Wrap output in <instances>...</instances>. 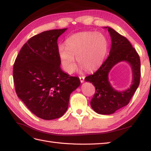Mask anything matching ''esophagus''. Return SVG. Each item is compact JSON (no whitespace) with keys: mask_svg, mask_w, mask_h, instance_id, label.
I'll use <instances>...</instances> for the list:
<instances>
[{"mask_svg":"<svg viewBox=\"0 0 151 151\" xmlns=\"http://www.w3.org/2000/svg\"><path fill=\"white\" fill-rule=\"evenodd\" d=\"M79 79H80L81 83H83L84 80H85V78L83 76H80V77H79Z\"/></svg>","mask_w":151,"mask_h":151,"instance_id":"1","label":"esophagus"}]
</instances>
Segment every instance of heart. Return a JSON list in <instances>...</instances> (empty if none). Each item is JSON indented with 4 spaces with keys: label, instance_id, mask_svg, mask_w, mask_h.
<instances>
[{
    "label": "heart",
    "instance_id": "1",
    "mask_svg": "<svg viewBox=\"0 0 151 151\" xmlns=\"http://www.w3.org/2000/svg\"><path fill=\"white\" fill-rule=\"evenodd\" d=\"M109 42L103 34L78 32L66 41V46L60 45L58 55L63 70L72 73L76 67L75 58L81 68L93 71L101 66L106 55Z\"/></svg>",
    "mask_w": 151,
    "mask_h": 151
}]
</instances>
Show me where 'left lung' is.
I'll return each instance as SVG.
<instances>
[{"label":"left lung","mask_w":151,"mask_h":151,"mask_svg":"<svg viewBox=\"0 0 151 151\" xmlns=\"http://www.w3.org/2000/svg\"><path fill=\"white\" fill-rule=\"evenodd\" d=\"M104 27L109 31L112 41L109 56L99 69L93 75L87 76L85 81L95 87V95L91 101L93 110L99 114L109 115L126 106L137 90L140 82L141 62L137 52L125 37L110 27ZM121 61L130 65L132 82L127 90L117 91L111 85L108 74L111 68Z\"/></svg>","instance_id":"left-lung-1"}]
</instances>
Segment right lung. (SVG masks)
<instances>
[{
    "label": "right lung",
    "instance_id": "right-lung-1",
    "mask_svg": "<svg viewBox=\"0 0 151 151\" xmlns=\"http://www.w3.org/2000/svg\"><path fill=\"white\" fill-rule=\"evenodd\" d=\"M66 30L45 31L32 37L22 47L14 64L18 98L43 120L63 116L71 93L81 83L79 78L68 75L60 66L57 41Z\"/></svg>",
    "mask_w": 151,
    "mask_h": 151
}]
</instances>
